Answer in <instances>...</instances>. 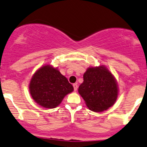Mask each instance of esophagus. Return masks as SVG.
<instances>
[{
    "instance_id": "1",
    "label": "esophagus",
    "mask_w": 147,
    "mask_h": 147,
    "mask_svg": "<svg viewBox=\"0 0 147 147\" xmlns=\"http://www.w3.org/2000/svg\"><path fill=\"white\" fill-rule=\"evenodd\" d=\"M73 87H74V90L76 91L77 90V87H78V86H77V84H76V83L73 84Z\"/></svg>"
}]
</instances>
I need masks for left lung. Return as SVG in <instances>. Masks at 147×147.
Masks as SVG:
<instances>
[{
	"label": "left lung",
	"instance_id": "obj_1",
	"mask_svg": "<svg viewBox=\"0 0 147 147\" xmlns=\"http://www.w3.org/2000/svg\"><path fill=\"white\" fill-rule=\"evenodd\" d=\"M78 92L91 111L101 112L112 107L118 97L116 79L104 65L91 67L84 74Z\"/></svg>",
	"mask_w": 147,
	"mask_h": 147
}]
</instances>
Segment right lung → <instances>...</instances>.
I'll use <instances>...</instances> for the list:
<instances>
[{
	"mask_svg": "<svg viewBox=\"0 0 147 147\" xmlns=\"http://www.w3.org/2000/svg\"><path fill=\"white\" fill-rule=\"evenodd\" d=\"M72 85L56 67L46 65L40 67L32 77L29 91L35 102L52 109L59 106L64 97L73 91Z\"/></svg>",
	"mask_w": 147,
	"mask_h": 147,
	"instance_id": "1",
	"label": "right lung"
}]
</instances>
